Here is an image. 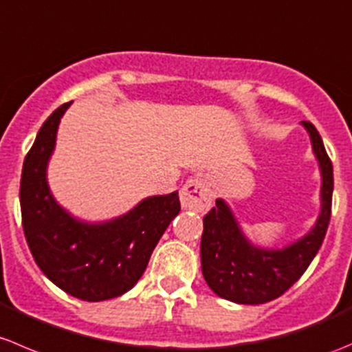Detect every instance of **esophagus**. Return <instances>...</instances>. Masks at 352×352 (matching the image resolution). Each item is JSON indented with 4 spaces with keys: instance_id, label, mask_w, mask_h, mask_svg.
I'll use <instances>...</instances> for the list:
<instances>
[{
    "instance_id": "34e87169",
    "label": "esophagus",
    "mask_w": 352,
    "mask_h": 352,
    "mask_svg": "<svg viewBox=\"0 0 352 352\" xmlns=\"http://www.w3.org/2000/svg\"><path fill=\"white\" fill-rule=\"evenodd\" d=\"M181 207L195 212L208 210L212 204V188L207 177L193 176L179 191Z\"/></svg>"
}]
</instances>
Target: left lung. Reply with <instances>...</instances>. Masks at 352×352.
<instances>
[{
	"instance_id": "left-lung-1",
	"label": "left lung",
	"mask_w": 352,
	"mask_h": 352,
	"mask_svg": "<svg viewBox=\"0 0 352 352\" xmlns=\"http://www.w3.org/2000/svg\"><path fill=\"white\" fill-rule=\"evenodd\" d=\"M301 124L308 131L322 175L320 214L302 238L276 250L253 245L222 198L215 200V207L204 217L201 274L208 287L228 301L262 305L279 298L305 274L325 238L332 207V162L316 128L309 121Z\"/></svg>"
}]
</instances>
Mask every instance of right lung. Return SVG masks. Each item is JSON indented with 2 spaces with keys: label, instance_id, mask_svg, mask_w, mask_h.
Returning <instances> with one entry per match:
<instances>
[{
  "label": "right lung",
  "instance_id": "1",
  "mask_svg": "<svg viewBox=\"0 0 352 352\" xmlns=\"http://www.w3.org/2000/svg\"><path fill=\"white\" fill-rule=\"evenodd\" d=\"M69 106L63 104L44 121L23 161V232L34 260L51 283L83 301H104L138 283L155 245L179 214V197L177 191L147 197L126 214L104 222L73 217L47 183L59 121Z\"/></svg>",
  "mask_w": 352,
  "mask_h": 352
}]
</instances>
